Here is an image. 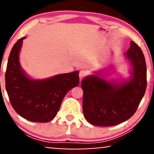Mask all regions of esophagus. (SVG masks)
Returning a JSON list of instances; mask_svg holds the SVG:
<instances>
[{
  "mask_svg": "<svg viewBox=\"0 0 154 154\" xmlns=\"http://www.w3.org/2000/svg\"><path fill=\"white\" fill-rule=\"evenodd\" d=\"M88 75V72L85 70H81L79 73V78L81 80H83Z\"/></svg>",
  "mask_w": 154,
  "mask_h": 154,
  "instance_id": "34e87169",
  "label": "esophagus"
}]
</instances>
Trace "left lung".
I'll list each match as a JSON object with an SVG mask.
<instances>
[{
    "label": "left lung",
    "mask_w": 154,
    "mask_h": 154,
    "mask_svg": "<svg viewBox=\"0 0 154 154\" xmlns=\"http://www.w3.org/2000/svg\"><path fill=\"white\" fill-rule=\"evenodd\" d=\"M125 55L131 63L132 79L122 85L109 83L97 75L82 81L83 111L90 123L97 126L116 125L134 114L146 88V66L138 45L130 42Z\"/></svg>",
    "instance_id": "obj_1"
}]
</instances>
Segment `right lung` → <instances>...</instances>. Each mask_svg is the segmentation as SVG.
Here are the masks:
<instances>
[{
  "label": "right lung",
  "instance_id": "right-lung-1",
  "mask_svg": "<svg viewBox=\"0 0 154 154\" xmlns=\"http://www.w3.org/2000/svg\"><path fill=\"white\" fill-rule=\"evenodd\" d=\"M16 42L10 52L5 71V88L14 111L28 121L46 123L60 110L66 94L79 84V71L35 81L26 76L19 62L22 41Z\"/></svg>",
  "mask_w": 154,
  "mask_h": 154
}]
</instances>
